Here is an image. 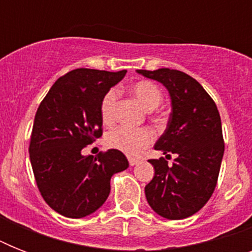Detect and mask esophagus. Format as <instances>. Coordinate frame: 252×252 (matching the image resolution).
<instances>
[{
  "label": "esophagus",
  "instance_id": "34e87169",
  "mask_svg": "<svg viewBox=\"0 0 252 252\" xmlns=\"http://www.w3.org/2000/svg\"><path fill=\"white\" fill-rule=\"evenodd\" d=\"M128 161H129V165L130 166H136L138 163V162H140V159H137V158H129Z\"/></svg>",
  "mask_w": 252,
  "mask_h": 252
}]
</instances>
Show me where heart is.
I'll return each instance as SVG.
<instances>
[{
    "label": "heart",
    "instance_id": "heart-1",
    "mask_svg": "<svg viewBox=\"0 0 252 252\" xmlns=\"http://www.w3.org/2000/svg\"><path fill=\"white\" fill-rule=\"evenodd\" d=\"M130 93L136 100L145 110H156L162 102V93L159 87L150 81H140L130 87ZM118 102V93L110 90L103 96L100 104V114L106 124L114 122L115 108ZM154 136L146 128H132L120 126L108 132L106 137L107 145L112 149L120 150L129 157H140L144 150L153 142Z\"/></svg>",
    "mask_w": 252,
    "mask_h": 252
}]
</instances>
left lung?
Returning a JSON list of instances; mask_svg holds the SVG:
<instances>
[{"mask_svg":"<svg viewBox=\"0 0 252 252\" xmlns=\"http://www.w3.org/2000/svg\"><path fill=\"white\" fill-rule=\"evenodd\" d=\"M167 89L171 114L167 126L154 145L170 158L149 159L154 176L145 187L148 203L167 220L195 215L211 199L222 162V126L219 110L204 87L188 74L174 69L137 70Z\"/></svg>","mask_w":252,"mask_h":252,"instance_id":"1","label":"left lung"}]
</instances>
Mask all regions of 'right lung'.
<instances>
[{"label": "right lung", "instance_id": "right-lung-1", "mask_svg": "<svg viewBox=\"0 0 252 252\" xmlns=\"http://www.w3.org/2000/svg\"><path fill=\"white\" fill-rule=\"evenodd\" d=\"M126 73L74 69L53 84L37 108L30 161L45 203L65 217L82 219L98 211L110 195L111 176L129 166L120 150L82 154L102 136L103 96Z\"/></svg>", "mask_w": 252, "mask_h": 252}]
</instances>
